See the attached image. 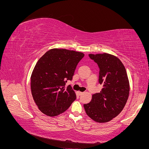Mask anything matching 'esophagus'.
<instances>
[{
  "instance_id": "1",
  "label": "esophagus",
  "mask_w": 149,
  "mask_h": 149,
  "mask_svg": "<svg viewBox=\"0 0 149 149\" xmlns=\"http://www.w3.org/2000/svg\"><path fill=\"white\" fill-rule=\"evenodd\" d=\"M77 93H78V94L79 96H80V95H81V94H83V92H81V91H78Z\"/></svg>"
}]
</instances>
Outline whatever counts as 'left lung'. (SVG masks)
Masks as SVG:
<instances>
[{
	"label": "left lung",
	"mask_w": 149,
	"mask_h": 149,
	"mask_svg": "<svg viewBox=\"0 0 149 149\" xmlns=\"http://www.w3.org/2000/svg\"><path fill=\"white\" fill-rule=\"evenodd\" d=\"M100 68L99 83L103 86L100 93L92 96L84 104L86 113L99 123L109 122L118 116L127 101L130 85L127 72L118 57L109 53L89 54Z\"/></svg>",
	"instance_id": "1"
}]
</instances>
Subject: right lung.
<instances>
[{"label":"right lung","mask_w":149,"mask_h":149,"mask_svg":"<svg viewBox=\"0 0 149 149\" xmlns=\"http://www.w3.org/2000/svg\"><path fill=\"white\" fill-rule=\"evenodd\" d=\"M84 54L66 49L53 48L38 60L31 75V92L39 110L47 116L66 111L76 98L67 81L71 80L76 66Z\"/></svg>","instance_id":"1"}]
</instances>
